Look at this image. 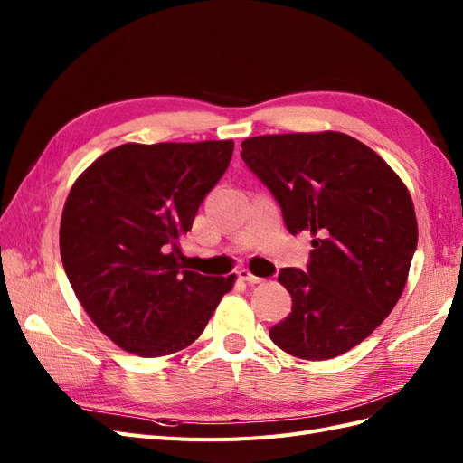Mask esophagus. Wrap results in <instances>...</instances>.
<instances>
[{"mask_svg":"<svg viewBox=\"0 0 463 463\" xmlns=\"http://www.w3.org/2000/svg\"><path fill=\"white\" fill-rule=\"evenodd\" d=\"M237 276H240V279H243V282H247V284H260V282H262V278L255 276V274L250 272L249 269H241V270H237Z\"/></svg>","mask_w":463,"mask_h":463,"instance_id":"34e87169","label":"esophagus"}]
</instances>
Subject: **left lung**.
<instances>
[{
  "instance_id": "left-lung-1",
  "label": "left lung",
  "mask_w": 463,
  "mask_h": 463,
  "mask_svg": "<svg viewBox=\"0 0 463 463\" xmlns=\"http://www.w3.org/2000/svg\"><path fill=\"white\" fill-rule=\"evenodd\" d=\"M241 148L289 233L313 235L307 272L278 274L293 305L270 338L299 359L338 357L381 325L408 282L417 247L411 194L374 150L338 131L260 135Z\"/></svg>"
}]
</instances>
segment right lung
Wrapping results in <instances>:
<instances>
[{
	"mask_svg": "<svg viewBox=\"0 0 463 463\" xmlns=\"http://www.w3.org/2000/svg\"><path fill=\"white\" fill-rule=\"evenodd\" d=\"M232 154L233 141L128 143L102 154L69 191L65 274L94 325L125 352L185 349L233 288L235 274L189 270L179 249Z\"/></svg>",
	"mask_w": 463,
	"mask_h": 463,
	"instance_id": "1",
	"label": "right lung"
}]
</instances>
